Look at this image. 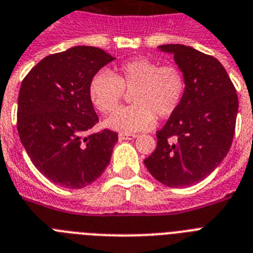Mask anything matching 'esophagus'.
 Segmentation results:
<instances>
[{"label": "esophagus", "mask_w": 253, "mask_h": 253, "mask_svg": "<svg viewBox=\"0 0 253 253\" xmlns=\"http://www.w3.org/2000/svg\"><path fill=\"white\" fill-rule=\"evenodd\" d=\"M118 137H120V140H133L135 137H136V135L135 133H120L118 135Z\"/></svg>", "instance_id": "esophagus-1"}]
</instances>
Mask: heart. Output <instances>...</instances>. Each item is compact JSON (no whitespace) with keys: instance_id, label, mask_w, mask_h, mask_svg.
Returning a JSON list of instances; mask_svg holds the SVG:
<instances>
[{"instance_id":"obj_1","label":"heart","mask_w":253,"mask_h":253,"mask_svg":"<svg viewBox=\"0 0 253 253\" xmlns=\"http://www.w3.org/2000/svg\"><path fill=\"white\" fill-rule=\"evenodd\" d=\"M123 91H132L133 105L117 109L104 125L121 133L139 132L151 130L156 116L166 118L176 112L184 97L186 80L176 67L139 57L122 63L114 74L100 70L88 85L91 102L101 113L113 112Z\"/></svg>"}]
</instances>
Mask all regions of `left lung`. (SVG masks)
Listing matches in <instances>:
<instances>
[{"label": "left lung", "instance_id": "left-lung-1", "mask_svg": "<svg viewBox=\"0 0 253 253\" xmlns=\"http://www.w3.org/2000/svg\"><path fill=\"white\" fill-rule=\"evenodd\" d=\"M159 50L174 57L186 80L182 104L157 131V148L144 160L160 183L190 187L212 173L231 147L238 96L218 59L182 44Z\"/></svg>", "mask_w": 253, "mask_h": 253}]
</instances>
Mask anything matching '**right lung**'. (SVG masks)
I'll return each instance as SVG.
<instances>
[{"mask_svg":"<svg viewBox=\"0 0 253 253\" xmlns=\"http://www.w3.org/2000/svg\"><path fill=\"white\" fill-rule=\"evenodd\" d=\"M116 57L78 45L45 57L22 82L18 132L36 169L53 183L83 188L104 173L118 133L85 135L98 122L88 85Z\"/></svg>","mask_w":253,"mask_h":253,"instance_id":"add662e5","label":"right lung"}]
</instances>
